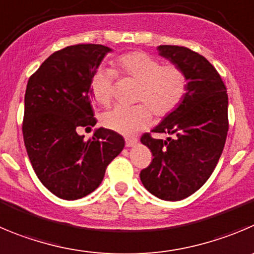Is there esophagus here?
Segmentation results:
<instances>
[{"label":"esophagus","instance_id":"34e87169","mask_svg":"<svg viewBox=\"0 0 254 254\" xmlns=\"http://www.w3.org/2000/svg\"><path fill=\"white\" fill-rule=\"evenodd\" d=\"M136 143H138V139H136V138H127V139H125V145H127V148H129V146L135 145Z\"/></svg>","mask_w":254,"mask_h":254}]
</instances>
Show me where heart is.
Wrapping results in <instances>:
<instances>
[{
  "label": "heart",
  "mask_w": 254,
  "mask_h": 254,
  "mask_svg": "<svg viewBox=\"0 0 254 254\" xmlns=\"http://www.w3.org/2000/svg\"><path fill=\"white\" fill-rule=\"evenodd\" d=\"M115 73L139 82L135 100L138 105L116 106L101 118V124L123 135H132L148 127L153 114L165 118L177 110L188 91V77L181 66L162 65L159 59L144 51H131L118 56L114 70L99 68L91 79L95 100L106 106L113 100Z\"/></svg>",
  "instance_id": "1"
}]
</instances>
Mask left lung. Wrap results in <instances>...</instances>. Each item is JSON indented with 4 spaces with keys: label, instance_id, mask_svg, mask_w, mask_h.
I'll return each mask as SVG.
<instances>
[{
    "label": "left lung",
    "instance_id": "obj_1",
    "mask_svg": "<svg viewBox=\"0 0 254 254\" xmlns=\"http://www.w3.org/2000/svg\"><path fill=\"white\" fill-rule=\"evenodd\" d=\"M160 55L181 66L188 91L179 108L140 141L153 155L140 172L143 186L163 200H182L198 190L212 175L228 134V94L214 66L198 52L177 45H160Z\"/></svg>",
    "mask_w": 254,
    "mask_h": 254
}]
</instances>
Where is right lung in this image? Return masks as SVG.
I'll return each mask as SVG.
<instances>
[{"label": "right lung", "instance_id": "add662e5", "mask_svg": "<svg viewBox=\"0 0 254 254\" xmlns=\"http://www.w3.org/2000/svg\"><path fill=\"white\" fill-rule=\"evenodd\" d=\"M109 51L96 44L67 46L28 79L23 141L40 182L61 199L75 200L94 191L125 145L110 129L100 127L89 140L80 135L96 125L90 84Z\"/></svg>", "mask_w": 254, "mask_h": 254}]
</instances>
